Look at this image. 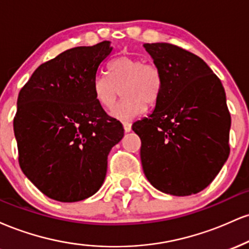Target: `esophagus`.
Returning <instances> with one entry per match:
<instances>
[{"instance_id": "obj_1", "label": "esophagus", "mask_w": 249, "mask_h": 249, "mask_svg": "<svg viewBox=\"0 0 249 249\" xmlns=\"http://www.w3.org/2000/svg\"><path fill=\"white\" fill-rule=\"evenodd\" d=\"M123 126H124L125 132H130L131 128H132V125H131V123L128 122H123Z\"/></svg>"}]
</instances>
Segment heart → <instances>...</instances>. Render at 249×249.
Listing matches in <instances>:
<instances>
[{
	"instance_id": "b5f03b06",
	"label": "heart",
	"mask_w": 249,
	"mask_h": 249,
	"mask_svg": "<svg viewBox=\"0 0 249 249\" xmlns=\"http://www.w3.org/2000/svg\"><path fill=\"white\" fill-rule=\"evenodd\" d=\"M108 73L96 75L92 91L96 101L104 108H111L121 95L124 99L112 110L117 119H131L157 104L164 88L160 68L141 57L121 56L108 65Z\"/></svg>"
}]
</instances>
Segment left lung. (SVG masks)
I'll list each match as a JSON object with an SVG mask.
<instances>
[{
    "mask_svg": "<svg viewBox=\"0 0 249 249\" xmlns=\"http://www.w3.org/2000/svg\"><path fill=\"white\" fill-rule=\"evenodd\" d=\"M164 88L156 108L136 122L142 170L153 187L185 196L206 188L230 156L231 115L211 68L170 43H146Z\"/></svg>",
    "mask_w": 249,
    "mask_h": 249,
    "instance_id": "1",
    "label": "left lung"
}]
</instances>
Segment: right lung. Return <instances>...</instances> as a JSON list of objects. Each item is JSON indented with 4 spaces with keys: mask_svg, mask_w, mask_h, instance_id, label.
<instances>
[{
    "mask_svg": "<svg viewBox=\"0 0 249 249\" xmlns=\"http://www.w3.org/2000/svg\"><path fill=\"white\" fill-rule=\"evenodd\" d=\"M112 48L77 47L43 63L21 89L14 117L19 167L49 198L81 201L101 188L122 123L96 101L92 83Z\"/></svg>",
    "mask_w": 249,
    "mask_h": 249,
    "instance_id": "right-lung-1",
    "label": "right lung"
}]
</instances>
